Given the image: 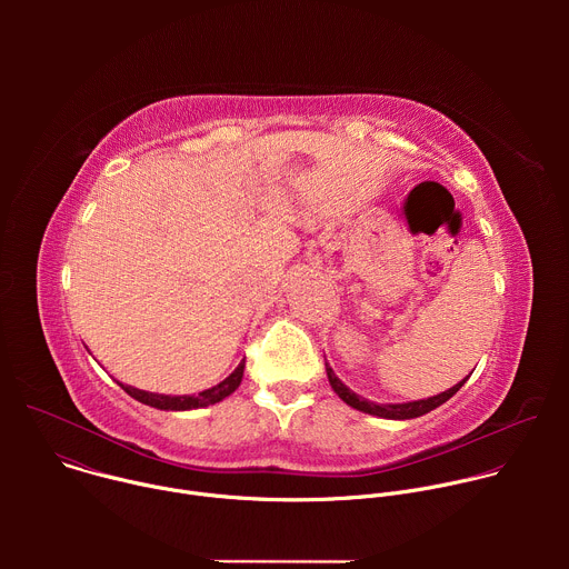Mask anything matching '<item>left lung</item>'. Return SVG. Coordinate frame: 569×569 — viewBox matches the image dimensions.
<instances>
[{"label":"left lung","instance_id":"obj_1","mask_svg":"<svg viewBox=\"0 0 569 569\" xmlns=\"http://www.w3.org/2000/svg\"><path fill=\"white\" fill-rule=\"evenodd\" d=\"M472 373V371H470ZM327 376H329V382L333 387V391L347 402L351 405V408L365 412V415H373V417H380V419H393V421H405V419H417V417H423L432 410H437L439 405H443L448 398H452L466 382V378L461 382H457L455 387L432 396V398H423V400H412V402H389V405H380V402H371L362 396H358L356 391H351L338 376L336 371L329 367L327 362Z\"/></svg>","mask_w":569,"mask_h":569}]
</instances>
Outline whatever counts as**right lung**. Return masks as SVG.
I'll use <instances>...</instances> for the list:
<instances>
[{
  "instance_id": "obj_1",
  "label": "right lung",
  "mask_w": 569,
  "mask_h": 569,
  "mask_svg": "<svg viewBox=\"0 0 569 569\" xmlns=\"http://www.w3.org/2000/svg\"><path fill=\"white\" fill-rule=\"evenodd\" d=\"M242 369H246V360H240V365L218 385L200 391V393H193V396H167V393H152V391H143V389H137V387H130V385H121V389L132 396L134 400L143 402V405H150V408H157V410H173V412H184V410H198V408H207V405H213V402H220L222 398H227L229 393H233L242 380Z\"/></svg>"
}]
</instances>
